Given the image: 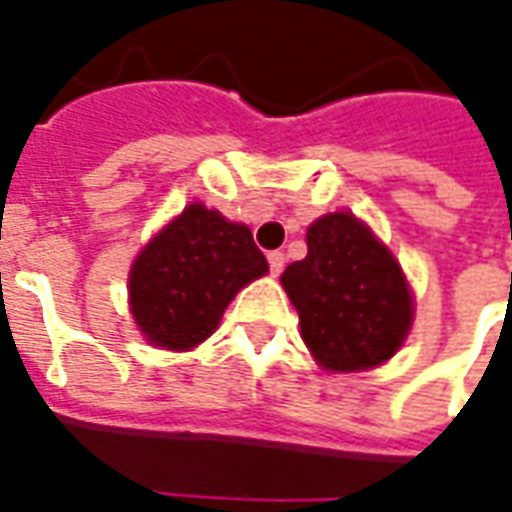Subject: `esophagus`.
Segmentation results:
<instances>
[{"mask_svg":"<svg viewBox=\"0 0 512 512\" xmlns=\"http://www.w3.org/2000/svg\"><path fill=\"white\" fill-rule=\"evenodd\" d=\"M268 268H271L274 277H279L282 268H285V255H282V252H268Z\"/></svg>","mask_w":512,"mask_h":512,"instance_id":"esophagus-1","label":"esophagus"}]
</instances>
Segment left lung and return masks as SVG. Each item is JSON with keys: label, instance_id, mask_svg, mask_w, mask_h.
I'll list each match as a JSON object with an SVG mask.
<instances>
[{"label": "left lung", "instance_id": "8db88e82", "mask_svg": "<svg viewBox=\"0 0 512 512\" xmlns=\"http://www.w3.org/2000/svg\"><path fill=\"white\" fill-rule=\"evenodd\" d=\"M282 285L299 310L301 337L326 370H365L406 340L411 293L395 257L351 213H329L307 230V257Z\"/></svg>", "mask_w": 512, "mask_h": 512}]
</instances>
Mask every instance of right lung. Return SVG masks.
Masks as SVG:
<instances>
[{"instance_id":"obj_1","label":"right lung","mask_w":512,"mask_h":512,"mask_svg":"<svg viewBox=\"0 0 512 512\" xmlns=\"http://www.w3.org/2000/svg\"><path fill=\"white\" fill-rule=\"evenodd\" d=\"M268 263L244 224L205 205H189L136 257L128 293L139 332L169 351L211 337L224 307Z\"/></svg>"}]
</instances>
